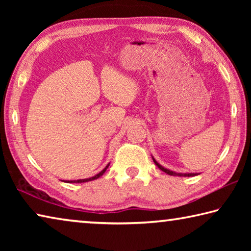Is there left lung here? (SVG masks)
Instances as JSON below:
<instances>
[{"instance_id":"1","label":"left lung","mask_w":251,"mask_h":251,"mask_svg":"<svg viewBox=\"0 0 251 251\" xmlns=\"http://www.w3.org/2000/svg\"><path fill=\"white\" fill-rule=\"evenodd\" d=\"M152 160H154V163L156 164V166L158 167L160 171H163V172H165L166 174H168V175H172V176H182V177H190V176H196L197 174H194V173H190V174H181V173H175V172H172V171H169V169H166V168H164L163 166H161V165H159L158 163H157V161L152 158Z\"/></svg>"}]
</instances>
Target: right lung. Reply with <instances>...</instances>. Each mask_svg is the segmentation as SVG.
<instances>
[{
	"instance_id": "1",
	"label": "right lung",
	"mask_w": 251,
	"mask_h": 251,
	"mask_svg": "<svg viewBox=\"0 0 251 251\" xmlns=\"http://www.w3.org/2000/svg\"><path fill=\"white\" fill-rule=\"evenodd\" d=\"M108 166H109V164L107 165V166H106L103 171H101L100 173H99L97 174V175H95L94 177H91V178H85V179H77V180H66V182H86V181H91V180H94V179H97V178L99 177H100L101 175H103V174L106 172V169L108 168Z\"/></svg>"
}]
</instances>
